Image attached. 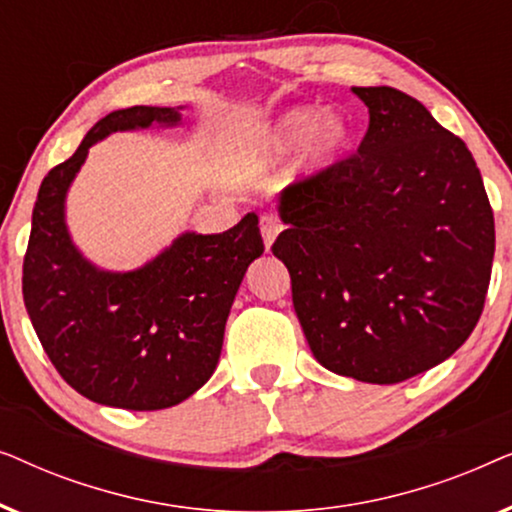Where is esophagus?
Here are the masks:
<instances>
[{
	"label": "esophagus",
	"instance_id": "esophagus-1",
	"mask_svg": "<svg viewBox=\"0 0 512 512\" xmlns=\"http://www.w3.org/2000/svg\"><path fill=\"white\" fill-rule=\"evenodd\" d=\"M279 230H282V223H279L277 216H272V214H263L261 216V235H263L265 249L272 247V242H275V237L279 235Z\"/></svg>",
	"mask_w": 512,
	"mask_h": 512
}]
</instances>
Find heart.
Returning a JSON list of instances; mask_svg holds the SVG:
<instances>
[{
  "mask_svg": "<svg viewBox=\"0 0 512 512\" xmlns=\"http://www.w3.org/2000/svg\"><path fill=\"white\" fill-rule=\"evenodd\" d=\"M310 139L314 165H326L349 139V125L342 116H324L319 107H298L286 111L275 125V144L291 149Z\"/></svg>",
  "mask_w": 512,
  "mask_h": 512,
  "instance_id": "1",
  "label": "heart"
}]
</instances>
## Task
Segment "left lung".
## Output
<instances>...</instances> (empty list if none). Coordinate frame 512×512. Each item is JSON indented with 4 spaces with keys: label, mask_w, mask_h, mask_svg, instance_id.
<instances>
[{
    "label": "left lung",
    "mask_w": 512,
    "mask_h": 512,
    "mask_svg": "<svg viewBox=\"0 0 512 512\" xmlns=\"http://www.w3.org/2000/svg\"><path fill=\"white\" fill-rule=\"evenodd\" d=\"M370 123L359 151L284 188L293 307L314 359L396 384L438 366L478 324L494 214L471 151L415 97L352 88Z\"/></svg>",
    "instance_id": "8db88e82"
}]
</instances>
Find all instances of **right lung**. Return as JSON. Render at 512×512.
Returning a JSON list of instances; mask_svg holds the SVG:
<instances>
[{"mask_svg":"<svg viewBox=\"0 0 512 512\" xmlns=\"http://www.w3.org/2000/svg\"><path fill=\"white\" fill-rule=\"evenodd\" d=\"M179 121L170 107L111 111L46 174L34 202L23 261L27 314L62 380L111 408H172L212 377L230 305L263 254L256 214L219 235H179L132 272L97 270L72 244L65 195L90 146L118 130Z\"/></svg>","mask_w":512,"mask_h":512,"instance_id":"obj_1","label":"right lung"}]
</instances>
